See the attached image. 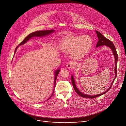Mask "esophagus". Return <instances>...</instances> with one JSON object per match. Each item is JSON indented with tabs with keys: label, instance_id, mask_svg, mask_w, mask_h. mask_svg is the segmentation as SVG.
<instances>
[{
	"label": "esophagus",
	"instance_id": "obj_1",
	"mask_svg": "<svg viewBox=\"0 0 126 126\" xmlns=\"http://www.w3.org/2000/svg\"><path fill=\"white\" fill-rule=\"evenodd\" d=\"M66 66H67V67L68 68H69V69H72V68H74V66L73 62H70L68 63L67 64Z\"/></svg>",
	"mask_w": 126,
	"mask_h": 126
}]
</instances>
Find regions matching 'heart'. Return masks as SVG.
Returning <instances> with one entry per match:
<instances>
[{"mask_svg": "<svg viewBox=\"0 0 126 126\" xmlns=\"http://www.w3.org/2000/svg\"><path fill=\"white\" fill-rule=\"evenodd\" d=\"M93 44V40L89 35L69 36L63 41L60 49L64 52H71L72 57L79 58L86 54Z\"/></svg>", "mask_w": 126, "mask_h": 126, "instance_id": "1", "label": "heart"}]
</instances>
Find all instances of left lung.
I'll return each instance as SVG.
<instances>
[{
    "mask_svg": "<svg viewBox=\"0 0 126 126\" xmlns=\"http://www.w3.org/2000/svg\"><path fill=\"white\" fill-rule=\"evenodd\" d=\"M95 32L96 33V35H97V38L98 39V42L96 44V47H100V46H106L107 47H110L111 49V50L113 52V55L114 56V59H115L114 71H115V78H114V79L113 80L112 82H111V84L110 87H109V88L108 89V90H106V91H105L104 93H103L99 94H96V95H87V94H83L78 90V89L77 88V86L75 84V80H74L73 76L72 75L71 76V80H72V85H73V88H74V90L79 95H80L81 97H84V98H94L98 97L99 96H100V95L104 94L105 93H106L107 91H108L110 89V88H111V86H112V84H113V83L114 81V79H115V78L117 76V61H118V55H117V52H116L115 47L114 45H113V43L111 41H110V40H109L107 38L105 37L100 32H98L97 31H95Z\"/></svg>",
    "mask_w": 126,
    "mask_h": 126,
    "instance_id": "obj_1",
    "label": "left lung"
}]
</instances>
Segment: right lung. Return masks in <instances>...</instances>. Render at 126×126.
<instances>
[{
  "mask_svg": "<svg viewBox=\"0 0 126 126\" xmlns=\"http://www.w3.org/2000/svg\"><path fill=\"white\" fill-rule=\"evenodd\" d=\"M55 32V30H47V31H37V32H33L31 34H30L29 35H28V36H27L24 40H23L19 45H18V46L16 47V49H15V54L16 53V52L19 46H21V45H24V44H25L29 39H30L31 38H32V37H43V36H47L49 34H51V33H53ZM60 69H57L55 71V72H54V75H55V78H54V84H55V85H56V79H57V76L58 75V74L60 72ZM54 91H53V92L52 94V95L50 96V97L47 99V100H48V99H49L50 98H51L54 93Z\"/></svg>",
  "mask_w": 126,
  "mask_h": 126,
  "instance_id": "1",
  "label": "right lung"
}]
</instances>
